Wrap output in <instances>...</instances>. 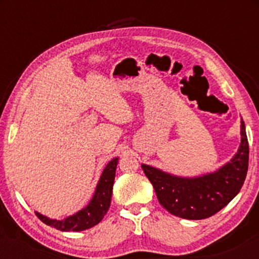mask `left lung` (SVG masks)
<instances>
[{
	"label": "left lung",
	"instance_id": "1",
	"mask_svg": "<svg viewBox=\"0 0 259 259\" xmlns=\"http://www.w3.org/2000/svg\"><path fill=\"white\" fill-rule=\"evenodd\" d=\"M157 198L169 213L190 221L214 215L240 192L248 169V141L241 120V144L234 158L214 173L197 178L175 177L141 164Z\"/></svg>",
	"mask_w": 259,
	"mask_h": 259
}]
</instances>
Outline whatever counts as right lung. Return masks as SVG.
Segmentation results:
<instances>
[{
  "label": "right lung",
  "mask_w": 259,
  "mask_h": 259,
  "mask_svg": "<svg viewBox=\"0 0 259 259\" xmlns=\"http://www.w3.org/2000/svg\"><path fill=\"white\" fill-rule=\"evenodd\" d=\"M118 158H113L106 165L105 170L101 175L99 184L96 186L94 197L89 202V204L75 214L68 218L57 221L50 219L40 213H36L37 218L41 222L61 231H82L97 225L106 215L107 210L111 206V197L113 191V183H114L115 169H117Z\"/></svg>",
  "instance_id": "1"
}]
</instances>
